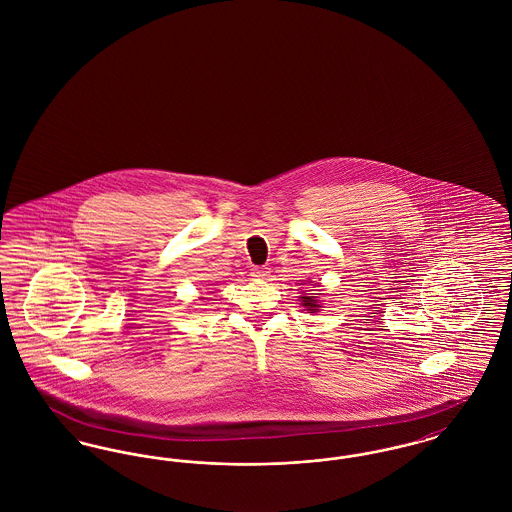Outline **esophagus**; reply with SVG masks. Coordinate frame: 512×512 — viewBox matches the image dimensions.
<instances>
[{
  "label": "esophagus",
  "mask_w": 512,
  "mask_h": 512,
  "mask_svg": "<svg viewBox=\"0 0 512 512\" xmlns=\"http://www.w3.org/2000/svg\"><path fill=\"white\" fill-rule=\"evenodd\" d=\"M269 269L266 266H256V268H252L250 271V275L254 277V279H264V277H268Z\"/></svg>",
  "instance_id": "obj_1"
}]
</instances>
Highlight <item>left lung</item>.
Listing matches in <instances>:
<instances>
[{
	"mask_svg": "<svg viewBox=\"0 0 512 512\" xmlns=\"http://www.w3.org/2000/svg\"><path fill=\"white\" fill-rule=\"evenodd\" d=\"M302 298V306H306L308 310H316L318 308V302H316V298L314 296H300Z\"/></svg>",
	"mask_w": 512,
	"mask_h": 512,
	"instance_id": "obj_1",
	"label": "left lung"
}]
</instances>
